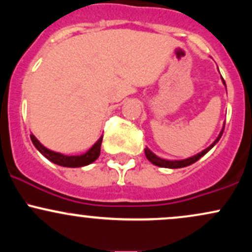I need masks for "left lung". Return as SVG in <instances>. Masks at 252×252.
I'll return each instance as SVG.
<instances>
[{"label":"left lung","instance_id":"8db88e82","mask_svg":"<svg viewBox=\"0 0 252 252\" xmlns=\"http://www.w3.org/2000/svg\"><path fill=\"white\" fill-rule=\"evenodd\" d=\"M221 82H222V84H224V85H225V88H226V84H225L224 79H222V78H221ZM224 128H225V123H224V126H222V129L220 130V132H219L218 137L216 138L215 142L211 144L210 147H207L206 149H204V150H202V152L198 153V154L190 156V158H184V160H166V158H158V156L155 155L154 153H153L152 150H150V149L148 148V147H147V148L144 149V154H146V158H148V160H149L150 162H152L153 164H155V166H158V167H162V168L175 169V168H182V167H187V166H189V164L196 162V161H198L199 158H202V156L206 154V153H209L210 150L212 149L213 147H215L217 143H218V141L220 140L222 132H224Z\"/></svg>","mask_w":252,"mask_h":252}]
</instances>
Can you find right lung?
<instances>
[{
  "instance_id": "obj_1",
  "label": "right lung",
  "mask_w": 252,
  "mask_h": 252,
  "mask_svg": "<svg viewBox=\"0 0 252 252\" xmlns=\"http://www.w3.org/2000/svg\"><path fill=\"white\" fill-rule=\"evenodd\" d=\"M31 140L32 142H33L34 147H35L47 160H50L51 162L56 163L58 166L68 167V168H77V167L88 166V164L94 162V161L97 160L98 156L100 154V146H102L103 135L98 138L97 142L94 143L88 152H85L84 154L80 155H65L62 154V153L53 152V150L46 148L43 144L40 143L39 140H37L33 134H31Z\"/></svg>"
}]
</instances>
